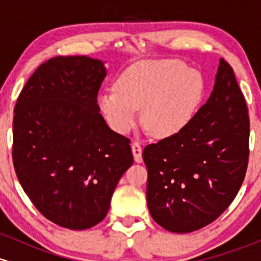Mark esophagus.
<instances>
[{"label":"esophagus","mask_w":261,"mask_h":261,"mask_svg":"<svg viewBox=\"0 0 261 261\" xmlns=\"http://www.w3.org/2000/svg\"><path fill=\"white\" fill-rule=\"evenodd\" d=\"M131 148H133L135 162H136V163H141V162H142V147H141L137 142H134L133 145H131Z\"/></svg>","instance_id":"obj_1"}]
</instances>
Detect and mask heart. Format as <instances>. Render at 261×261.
I'll return each instance as SVG.
<instances>
[{"label": "heart", "instance_id": "b5f03b06", "mask_svg": "<svg viewBox=\"0 0 261 261\" xmlns=\"http://www.w3.org/2000/svg\"><path fill=\"white\" fill-rule=\"evenodd\" d=\"M199 71L173 61H145L124 71L114 92L98 95V107L110 127L127 134L139 120L157 139H169L187 128L205 97Z\"/></svg>", "mask_w": 261, "mask_h": 261}]
</instances>
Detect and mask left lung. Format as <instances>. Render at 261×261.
I'll list each match as a JSON object with an SVG mask.
<instances>
[{"label": "left lung", "mask_w": 261, "mask_h": 261, "mask_svg": "<svg viewBox=\"0 0 261 261\" xmlns=\"http://www.w3.org/2000/svg\"><path fill=\"white\" fill-rule=\"evenodd\" d=\"M249 157V116L232 67L220 59L211 95L182 133L146 146L147 205L174 233L197 230L230 205Z\"/></svg>", "instance_id": "1"}]
</instances>
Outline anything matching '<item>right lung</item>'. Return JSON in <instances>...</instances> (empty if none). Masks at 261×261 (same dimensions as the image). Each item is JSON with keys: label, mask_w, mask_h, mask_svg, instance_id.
<instances>
[{"label": "right lung", "mask_w": 261, "mask_h": 261, "mask_svg": "<svg viewBox=\"0 0 261 261\" xmlns=\"http://www.w3.org/2000/svg\"><path fill=\"white\" fill-rule=\"evenodd\" d=\"M106 77L101 60L50 59L32 74L14 108L18 180L43 216L68 229L91 228L107 216L134 162L130 140L114 133L99 113L97 95Z\"/></svg>", "instance_id": "1"}]
</instances>
